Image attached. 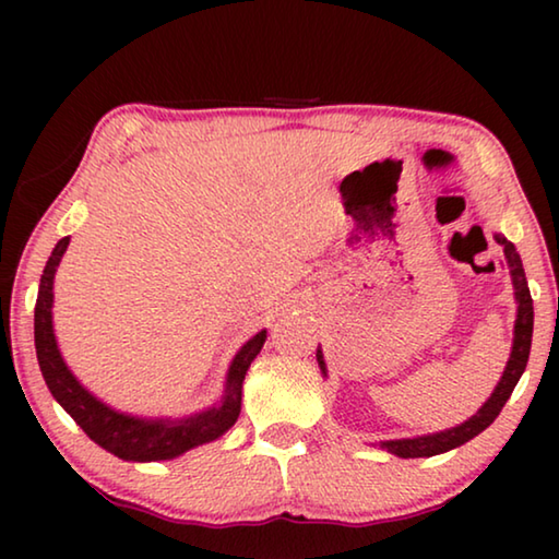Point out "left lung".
<instances>
[{
	"mask_svg": "<svg viewBox=\"0 0 559 559\" xmlns=\"http://www.w3.org/2000/svg\"><path fill=\"white\" fill-rule=\"evenodd\" d=\"M496 241L503 246V253L510 266V276H513V288H515V300H518V318H515V337H513V349H510V359L506 365V372L496 384L490 400L480 406V409L471 416L468 421L459 424V427L439 431V433H427V437H414V439H394V441H380L384 451L394 453L400 459H421V456H437V453L451 451L461 447V443L471 441L478 437L480 431L488 429L490 424L496 421V416L503 409L506 402L513 394L515 384L525 372L527 357H530V343H533V298H530V288L525 281L523 261H520L515 246L506 241L503 236L496 234ZM318 365L325 374V359L323 353L318 349Z\"/></svg>",
	"mask_w": 559,
	"mask_h": 559,
	"instance_id": "obj_1",
	"label": "left lung"
}]
</instances>
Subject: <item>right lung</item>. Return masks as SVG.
<instances>
[{
  "instance_id": "1",
  "label": "right lung",
  "mask_w": 559,
  "mask_h": 559,
  "mask_svg": "<svg viewBox=\"0 0 559 559\" xmlns=\"http://www.w3.org/2000/svg\"><path fill=\"white\" fill-rule=\"evenodd\" d=\"M71 236L53 246L49 261H46L44 276L39 283V298L34 308V343L36 359H39L46 386L73 421L88 433V437L118 459L126 461H167L182 456L185 451L202 447L206 441L219 439L224 431L234 427L241 412V384L246 370H249L253 357L261 353L266 343V330L253 335L239 353L226 374V386L219 406H212L202 414L187 416V419H143V416H130L110 409L98 396H93L86 386L75 380L73 372L66 367L53 335V276L59 269L61 257L69 249Z\"/></svg>"
}]
</instances>
